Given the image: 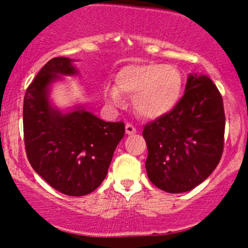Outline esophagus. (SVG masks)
Returning a JSON list of instances; mask_svg holds the SVG:
<instances>
[{
  "mask_svg": "<svg viewBox=\"0 0 248 248\" xmlns=\"http://www.w3.org/2000/svg\"><path fill=\"white\" fill-rule=\"evenodd\" d=\"M137 132V129H136V127L133 126V124H126V133L127 134H134Z\"/></svg>",
  "mask_w": 248,
  "mask_h": 248,
  "instance_id": "esophagus-1",
  "label": "esophagus"
}]
</instances>
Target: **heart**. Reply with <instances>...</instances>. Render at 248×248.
Wrapping results in <instances>:
<instances>
[{"mask_svg": "<svg viewBox=\"0 0 248 248\" xmlns=\"http://www.w3.org/2000/svg\"><path fill=\"white\" fill-rule=\"evenodd\" d=\"M182 76L174 66L158 63L132 64L116 76V87H107L110 103L120 106L121 94L133 98L134 109L149 119L168 114L182 94Z\"/></svg>", "mask_w": 248, "mask_h": 248, "instance_id": "1", "label": "heart"}]
</instances>
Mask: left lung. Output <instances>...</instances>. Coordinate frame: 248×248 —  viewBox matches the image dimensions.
<instances>
[{
  "mask_svg": "<svg viewBox=\"0 0 248 248\" xmlns=\"http://www.w3.org/2000/svg\"><path fill=\"white\" fill-rule=\"evenodd\" d=\"M223 99L207 77L189 76L171 111L145 124L150 181L168 193L193 189L215 170L224 147Z\"/></svg>",
  "mask_w": 248,
  "mask_h": 248,
  "instance_id": "1",
  "label": "left lung"
}]
</instances>
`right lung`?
Here are the masks:
<instances>
[{"label":"right lung","mask_w":248,"mask_h":248,"mask_svg":"<svg viewBox=\"0 0 248 248\" xmlns=\"http://www.w3.org/2000/svg\"><path fill=\"white\" fill-rule=\"evenodd\" d=\"M72 60L54 57L44 64L24 97V142L37 174L61 193L80 197L93 192L108 174L124 124L106 122L79 109L61 114L47 102L46 89L57 74L76 73Z\"/></svg>","instance_id":"add662e5"}]
</instances>
